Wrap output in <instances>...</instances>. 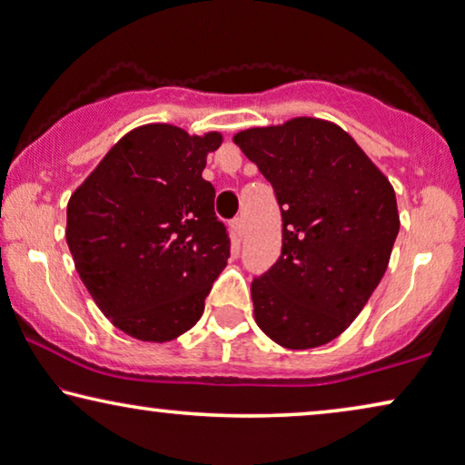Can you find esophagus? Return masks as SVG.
Returning a JSON list of instances; mask_svg holds the SVG:
<instances>
[{
    "mask_svg": "<svg viewBox=\"0 0 465 465\" xmlns=\"http://www.w3.org/2000/svg\"><path fill=\"white\" fill-rule=\"evenodd\" d=\"M233 232H235V235H238L240 240L244 238V219H242V217L233 219Z\"/></svg>",
    "mask_w": 465,
    "mask_h": 465,
    "instance_id": "obj_1",
    "label": "esophagus"
}]
</instances>
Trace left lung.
Segmentation results:
<instances>
[{"label":"left lung","instance_id":"obj_1","mask_svg":"<svg viewBox=\"0 0 465 465\" xmlns=\"http://www.w3.org/2000/svg\"><path fill=\"white\" fill-rule=\"evenodd\" d=\"M273 185L282 254L251 283L254 320L273 342L302 351L349 328L391 261L394 190L338 124L299 116L233 135Z\"/></svg>","mask_w":465,"mask_h":465}]
</instances>
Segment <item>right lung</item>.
Returning <instances> with one entry per match:
<instances>
[{"label": "right lung", "mask_w": 465, "mask_h": 465, "mask_svg": "<svg viewBox=\"0 0 465 465\" xmlns=\"http://www.w3.org/2000/svg\"><path fill=\"white\" fill-rule=\"evenodd\" d=\"M221 134L143 124L116 142L68 200L66 242L102 313L124 334L169 342L204 311L230 235L203 179Z\"/></svg>", "instance_id": "right-lung-1"}]
</instances>
